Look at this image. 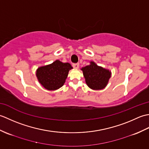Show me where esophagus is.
<instances>
[{
  "label": "esophagus",
  "instance_id": "obj_1",
  "mask_svg": "<svg viewBox=\"0 0 149 149\" xmlns=\"http://www.w3.org/2000/svg\"><path fill=\"white\" fill-rule=\"evenodd\" d=\"M72 66L74 68L77 69L79 68V63H75V64H73Z\"/></svg>",
  "mask_w": 149,
  "mask_h": 149
}]
</instances>
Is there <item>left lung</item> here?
<instances>
[{"label":"left lung","mask_w":149,"mask_h":149,"mask_svg":"<svg viewBox=\"0 0 149 149\" xmlns=\"http://www.w3.org/2000/svg\"><path fill=\"white\" fill-rule=\"evenodd\" d=\"M85 81L91 90H100L105 88L111 77V72L97 65L94 61H90V65L81 68Z\"/></svg>","instance_id":"left-lung-1"}]
</instances>
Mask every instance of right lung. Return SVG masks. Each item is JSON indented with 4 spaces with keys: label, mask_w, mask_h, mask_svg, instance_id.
<instances>
[{
    "label": "right lung",
    "mask_w": 149,
    "mask_h": 149,
    "mask_svg": "<svg viewBox=\"0 0 149 149\" xmlns=\"http://www.w3.org/2000/svg\"><path fill=\"white\" fill-rule=\"evenodd\" d=\"M72 66L68 63L56 60L51 64L38 68L36 75L41 85L47 90H56L64 85L70 70Z\"/></svg>",
    "instance_id": "obj_1"
}]
</instances>
